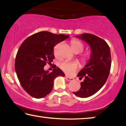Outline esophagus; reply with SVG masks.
<instances>
[{
  "instance_id": "34e87169",
  "label": "esophagus",
  "mask_w": 126,
  "mask_h": 126,
  "mask_svg": "<svg viewBox=\"0 0 126 126\" xmlns=\"http://www.w3.org/2000/svg\"><path fill=\"white\" fill-rule=\"evenodd\" d=\"M65 78H66V79H67V80H69V81H71V80H73V78L69 77H68V76H65Z\"/></svg>"
}]
</instances>
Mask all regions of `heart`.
Returning a JSON list of instances; mask_svg holds the SVG:
<instances>
[{
	"label": "heart",
	"mask_w": 126,
	"mask_h": 126,
	"mask_svg": "<svg viewBox=\"0 0 126 126\" xmlns=\"http://www.w3.org/2000/svg\"><path fill=\"white\" fill-rule=\"evenodd\" d=\"M71 46L76 53H80L83 50L84 45L83 43L78 39H72L70 42ZM92 54L90 52H85L79 55V59L83 64H86L90 61ZM78 63L77 62L64 61L59 64V67L66 73L71 74L75 72L78 68Z\"/></svg>",
	"instance_id": "1"
}]
</instances>
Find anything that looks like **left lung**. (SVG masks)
<instances>
[{"label": "left lung", "mask_w": 126, "mask_h": 126, "mask_svg": "<svg viewBox=\"0 0 126 126\" xmlns=\"http://www.w3.org/2000/svg\"><path fill=\"white\" fill-rule=\"evenodd\" d=\"M91 47L92 57L90 61L79 72V79L84 78L80 83V88L73 92L77 96L87 98L94 94L107 80L111 66V55L109 46L105 40L89 33L77 35Z\"/></svg>", "instance_id": "left-lung-1"}]
</instances>
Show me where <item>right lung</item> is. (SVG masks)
Returning a JSON list of instances; mask_svg holds the SVG:
<instances>
[{"label": "right lung", "instance_id": "right-lung-1", "mask_svg": "<svg viewBox=\"0 0 126 126\" xmlns=\"http://www.w3.org/2000/svg\"><path fill=\"white\" fill-rule=\"evenodd\" d=\"M69 35L42 31L29 36L21 44L15 61V70L21 86L35 98H42L50 93L54 79L64 77L63 72L53 65V71H45L47 64L54 58V47Z\"/></svg>", "mask_w": 126, "mask_h": 126}]
</instances>
